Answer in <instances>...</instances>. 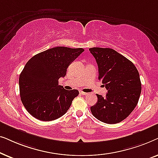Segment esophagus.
<instances>
[{
    "label": "esophagus",
    "instance_id": "1",
    "mask_svg": "<svg viewBox=\"0 0 158 158\" xmlns=\"http://www.w3.org/2000/svg\"><path fill=\"white\" fill-rule=\"evenodd\" d=\"M80 94H82V95H84V96H86V95H88L87 93H85V92L82 91V90H81V91H80Z\"/></svg>",
    "mask_w": 158,
    "mask_h": 158
}]
</instances>
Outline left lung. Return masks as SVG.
Returning a JSON list of instances; mask_svg holds the SVG:
<instances>
[{"mask_svg":"<svg viewBox=\"0 0 158 158\" xmlns=\"http://www.w3.org/2000/svg\"><path fill=\"white\" fill-rule=\"evenodd\" d=\"M89 51L98 67V79L108 90L90 107L93 115L106 124L125 119L137 106L141 94L139 74L132 62L113 49L93 47Z\"/></svg>","mask_w":158,"mask_h":158,"instance_id":"1","label":"left lung"}]
</instances>
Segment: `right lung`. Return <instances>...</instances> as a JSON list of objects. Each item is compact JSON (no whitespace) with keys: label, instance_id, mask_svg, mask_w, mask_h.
<instances>
[{"label":"right lung","instance_id":"right-lung-1","mask_svg":"<svg viewBox=\"0 0 158 158\" xmlns=\"http://www.w3.org/2000/svg\"><path fill=\"white\" fill-rule=\"evenodd\" d=\"M84 52L83 48L57 47L32 57L19 76L21 100L27 111L39 120L49 122L68 111L79 91L58 85L68 66Z\"/></svg>","mask_w":158,"mask_h":158}]
</instances>
